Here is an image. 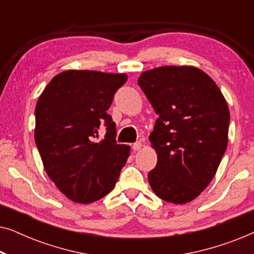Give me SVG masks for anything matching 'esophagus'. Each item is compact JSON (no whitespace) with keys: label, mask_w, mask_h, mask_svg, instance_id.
Segmentation results:
<instances>
[{"label":"esophagus","mask_w":254,"mask_h":254,"mask_svg":"<svg viewBox=\"0 0 254 254\" xmlns=\"http://www.w3.org/2000/svg\"><path fill=\"white\" fill-rule=\"evenodd\" d=\"M141 147H142V143H141V142H135V143L133 144V150H134V151L140 150Z\"/></svg>","instance_id":"1"}]
</instances>
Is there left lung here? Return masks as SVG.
<instances>
[{
  "mask_svg": "<svg viewBox=\"0 0 254 254\" xmlns=\"http://www.w3.org/2000/svg\"><path fill=\"white\" fill-rule=\"evenodd\" d=\"M137 83L158 114L149 136L157 154L148 175L151 190L166 202H190L209 185L227 150V100L211 77L192 65L150 69Z\"/></svg>",
  "mask_w": 254,
  "mask_h": 254,
  "instance_id": "obj_1",
  "label": "left lung"
}]
</instances>
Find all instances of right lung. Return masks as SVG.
Listing matches in <instances>:
<instances>
[{
	"label": "right lung",
	"mask_w": 254,
	"mask_h": 254,
	"mask_svg": "<svg viewBox=\"0 0 254 254\" xmlns=\"http://www.w3.org/2000/svg\"><path fill=\"white\" fill-rule=\"evenodd\" d=\"M126 74L65 70L52 78L36 105L34 141L45 171L76 203H91L114 189L130 147L118 144L106 111ZM107 134L97 141L99 127Z\"/></svg>",
	"instance_id": "right-lung-1"
}]
</instances>
